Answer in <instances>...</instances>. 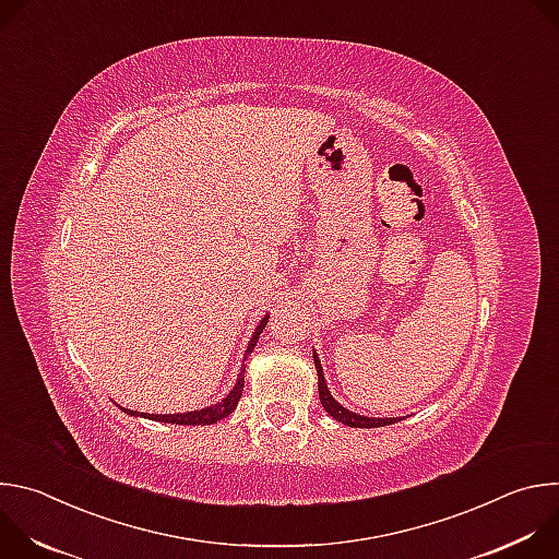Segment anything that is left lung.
<instances>
[{
    "label": "left lung",
    "mask_w": 559,
    "mask_h": 559,
    "mask_svg": "<svg viewBox=\"0 0 559 559\" xmlns=\"http://www.w3.org/2000/svg\"><path fill=\"white\" fill-rule=\"evenodd\" d=\"M313 365H316V371H318V395H321V405L325 407V412L336 418L338 423L347 425V427H384V425H393L397 423V418H367V416H358L345 407H341V403H336L332 393L328 391V384H325V376H323V367H321V360H318V356H313Z\"/></svg>",
    "instance_id": "obj_1"
}]
</instances>
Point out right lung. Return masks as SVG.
Wrapping results in <instances>:
<instances>
[{"instance_id": "right-lung-1", "label": "right lung", "mask_w": 559, "mask_h": 559, "mask_svg": "<svg viewBox=\"0 0 559 559\" xmlns=\"http://www.w3.org/2000/svg\"><path fill=\"white\" fill-rule=\"evenodd\" d=\"M267 318H270V316H265L263 321L259 323V328H257V332H254V336H252V341H250V345H248L246 358L254 352L257 341H259V336L263 334V330H265V325H267ZM243 382H246V376H243V371H241V376H238V382L234 384V389L223 397V401H221L218 405H212V407H205V409H199V412H190V414H166V416L147 414V416H143V414H136V412H130V409H123V407H119V409H123L126 414H132V416H143V418L156 420V423H173V425H214V423L223 420L225 416H229V414L236 409L238 401H241V395H243V386H246Z\"/></svg>"}]
</instances>
